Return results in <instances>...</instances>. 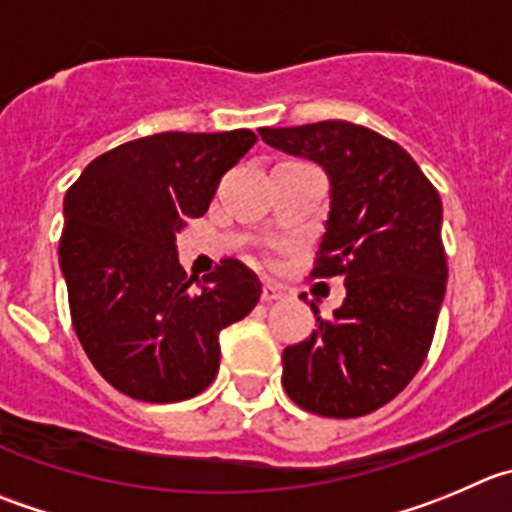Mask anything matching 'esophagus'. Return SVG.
Segmentation results:
<instances>
[{"label": "esophagus", "instance_id": "1", "mask_svg": "<svg viewBox=\"0 0 512 512\" xmlns=\"http://www.w3.org/2000/svg\"><path fill=\"white\" fill-rule=\"evenodd\" d=\"M279 299H284V289H281L279 284H274V281H264L261 301H264V304H271V301H279Z\"/></svg>", "mask_w": 512, "mask_h": 512}]
</instances>
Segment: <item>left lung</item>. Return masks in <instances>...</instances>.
I'll return each mask as SVG.
<instances>
[{
	"label": "left lung",
	"instance_id": "1",
	"mask_svg": "<svg viewBox=\"0 0 512 512\" xmlns=\"http://www.w3.org/2000/svg\"><path fill=\"white\" fill-rule=\"evenodd\" d=\"M281 153L319 163L332 211L314 279L344 276L347 296L304 342L284 349L286 394L321 417H362L397 397L420 372L447 286L442 203L394 140L347 123L261 128Z\"/></svg>",
	"mask_w": 512,
	"mask_h": 512
}]
</instances>
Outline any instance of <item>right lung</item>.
Segmentation results:
<instances>
[{"instance_id": "1", "label": "right lung", "mask_w": 512, "mask_h": 512, "mask_svg": "<svg viewBox=\"0 0 512 512\" xmlns=\"http://www.w3.org/2000/svg\"><path fill=\"white\" fill-rule=\"evenodd\" d=\"M251 130L158 133L92 160L65 196L60 269L75 334L97 372L140 402H180L218 374V334L259 304L261 281L223 259L183 271L175 233L201 218Z\"/></svg>"}]
</instances>
